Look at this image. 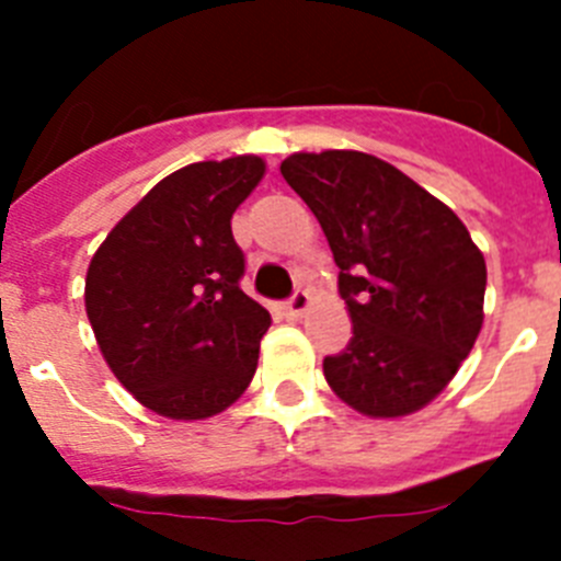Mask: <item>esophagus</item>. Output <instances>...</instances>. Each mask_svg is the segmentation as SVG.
Returning <instances> with one entry per match:
<instances>
[{"mask_svg": "<svg viewBox=\"0 0 561 561\" xmlns=\"http://www.w3.org/2000/svg\"><path fill=\"white\" fill-rule=\"evenodd\" d=\"M309 306H311V297H309V291L306 289H297L295 295L289 297V300H286V314L289 317H300V314H306V311H309Z\"/></svg>", "mask_w": 561, "mask_h": 561, "instance_id": "esophagus-1", "label": "esophagus"}]
</instances>
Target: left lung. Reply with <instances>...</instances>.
Instances as JSON below:
<instances>
[{
  "label": "left lung",
  "instance_id": "1",
  "mask_svg": "<svg viewBox=\"0 0 561 561\" xmlns=\"http://www.w3.org/2000/svg\"><path fill=\"white\" fill-rule=\"evenodd\" d=\"M340 266L354 336L325 381L370 419L421 410L447 388L483 325L485 261L463 221L408 173L362 151L280 162Z\"/></svg>",
  "mask_w": 561,
  "mask_h": 561
}]
</instances>
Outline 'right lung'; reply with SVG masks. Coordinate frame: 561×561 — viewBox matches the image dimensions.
Masks as SVG:
<instances>
[{"label": "right lung", "mask_w": 561, "mask_h": 561, "mask_svg": "<svg viewBox=\"0 0 561 561\" xmlns=\"http://www.w3.org/2000/svg\"><path fill=\"white\" fill-rule=\"evenodd\" d=\"M264 171L252 153L180 168L92 255L83 300L103 359L165 419H210L255 376L272 320L238 286L244 252L230 219Z\"/></svg>", "instance_id": "obj_1"}]
</instances>
